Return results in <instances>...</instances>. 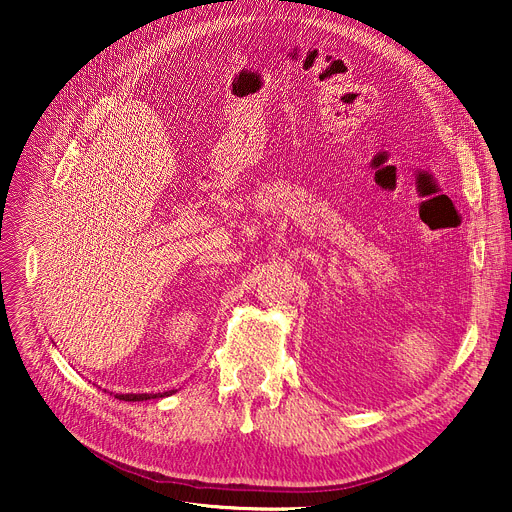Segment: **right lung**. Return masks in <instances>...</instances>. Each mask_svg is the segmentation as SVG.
<instances>
[{"mask_svg": "<svg viewBox=\"0 0 512 512\" xmlns=\"http://www.w3.org/2000/svg\"><path fill=\"white\" fill-rule=\"evenodd\" d=\"M170 394H174V390L161 392V394H118L116 398L126 400V402H139V400H151V398H164V396H170Z\"/></svg>", "mask_w": 512, "mask_h": 512, "instance_id": "add662e5", "label": "right lung"}]
</instances>
